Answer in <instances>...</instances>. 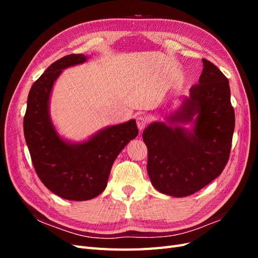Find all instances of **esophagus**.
Returning <instances> with one entry per match:
<instances>
[{
	"instance_id": "1",
	"label": "esophagus",
	"mask_w": 258,
	"mask_h": 258,
	"mask_svg": "<svg viewBox=\"0 0 258 258\" xmlns=\"http://www.w3.org/2000/svg\"><path fill=\"white\" fill-rule=\"evenodd\" d=\"M146 118L144 116H142V115H140V116H138L137 117V124H138V128H139V130H143L144 128H145V126H146Z\"/></svg>"
}]
</instances>
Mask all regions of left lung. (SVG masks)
I'll return each mask as SVG.
<instances>
[{
	"mask_svg": "<svg viewBox=\"0 0 258 258\" xmlns=\"http://www.w3.org/2000/svg\"><path fill=\"white\" fill-rule=\"evenodd\" d=\"M202 62L199 84L189 96L182 97L166 121H154L143 131L147 173L155 188L168 196L197 192L222 173L229 158L235 130L229 82L212 62Z\"/></svg>",
	"mask_w": 258,
	"mask_h": 258,
	"instance_id": "left-lung-1",
	"label": "left lung"
}]
</instances>
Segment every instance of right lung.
I'll list each match as a JSON object with an SVG mask.
<instances>
[{
  "instance_id": "obj_1",
  "label": "right lung",
  "mask_w": 258,
  "mask_h": 258,
  "mask_svg": "<svg viewBox=\"0 0 258 258\" xmlns=\"http://www.w3.org/2000/svg\"><path fill=\"white\" fill-rule=\"evenodd\" d=\"M85 54L54 61L30 89L23 132L36 174L57 196L75 201L95 198L107 185L113 162L139 130L135 119L99 130L87 140L72 142L54 128L49 103L53 84L64 69L85 63Z\"/></svg>"
}]
</instances>
